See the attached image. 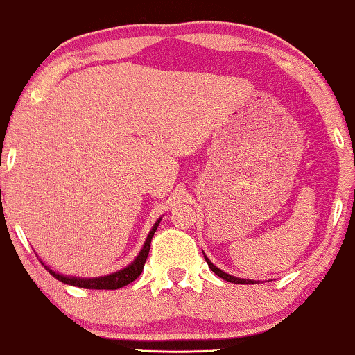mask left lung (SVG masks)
I'll use <instances>...</instances> for the list:
<instances>
[{
  "label": "left lung",
  "mask_w": 355,
  "mask_h": 355,
  "mask_svg": "<svg viewBox=\"0 0 355 355\" xmlns=\"http://www.w3.org/2000/svg\"><path fill=\"white\" fill-rule=\"evenodd\" d=\"M203 255H205V254H203ZM205 260H207V263H208V268H210L213 273H215L216 276H220V278H223L225 281H230V283H234V284H254L255 283L254 279H242V278H236V276H231V275L225 273V271H221L220 268H218V266L213 265L211 261L208 260L207 255H205Z\"/></svg>",
  "instance_id": "8db88e82"
}]
</instances>
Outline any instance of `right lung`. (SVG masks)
Listing matches in <instances>:
<instances>
[{"label": "right lung", "instance_id": "right-lung-1", "mask_svg": "<svg viewBox=\"0 0 355 355\" xmlns=\"http://www.w3.org/2000/svg\"><path fill=\"white\" fill-rule=\"evenodd\" d=\"M159 221H162V218H159V220L153 225L152 231L148 232L147 241H145L142 250L139 252V255L135 257V260L132 261V263H130L129 266H125V268H123V270L116 271V273L100 276V278H74V276H64V275L56 273V271H53L50 266H46L43 261H42V265L45 266V268L50 271V273L55 276L58 281H61V283H64V284L77 286V288H84V289H119V288H124V286L132 283L134 279H137L140 273H142L144 265H145V261H147V257L150 252V244H152V237L155 234V231H157Z\"/></svg>", "mask_w": 355, "mask_h": 355}]
</instances>
